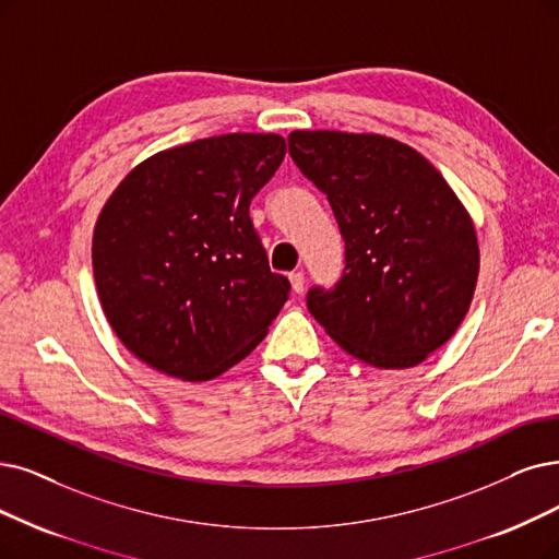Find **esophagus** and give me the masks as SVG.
I'll return each mask as SVG.
<instances>
[{
    "label": "esophagus",
    "mask_w": 559,
    "mask_h": 559,
    "mask_svg": "<svg viewBox=\"0 0 559 559\" xmlns=\"http://www.w3.org/2000/svg\"><path fill=\"white\" fill-rule=\"evenodd\" d=\"M288 280H292V286H294L296 294H302V292H305V273L296 271V273L288 275Z\"/></svg>",
    "instance_id": "34e87169"
}]
</instances>
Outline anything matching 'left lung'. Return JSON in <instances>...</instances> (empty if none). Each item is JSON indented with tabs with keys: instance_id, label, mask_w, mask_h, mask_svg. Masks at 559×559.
Wrapping results in <instances>:
<instances>
[{
	"instance_id": "obj_1",
	"label": "left lung",
	"mask_w": 559,
	"mask_h": 559,
	"mask_svg": "<svg viewBox=\"0 0 559 559\" xmlns=\"http://www.w3.org/2000/svg\"><path fill=\"white\" fill-rule=\"evenodd\" d=\"M288 153L332 206L344 275L307 307L348 355L408 369L454 337L479 277L471 213L413 146L373 132L294 130Z\"/></svg>"
}]
</instances>
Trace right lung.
Segmentation results:
<instances>
[{
  "label": "right lung",
  "mask_w": 559,
  "mask_h": 559,
  "mask_svg": "<svg viewBox=\"0 0 559 559\" xmlns=\"http://www.w3.org/2000/svg\"><path fill=\"white\" fill-rule=\"evenodd\" d=\"M273 132H229L165 148L109 194L94 229L105 319L155 371L199 383L265 337L292 292L271 273L252 197L284 160Z\"/></svg>",
  "instance_id": "add662e5"
}]
</instances>
